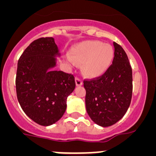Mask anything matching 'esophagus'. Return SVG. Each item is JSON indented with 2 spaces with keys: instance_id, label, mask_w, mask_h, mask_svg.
<instances>
[{
  "instance_id": "esophagus-1",
  "label": "esophagus",
  "mask_w": 156,
  "mask_h": 156,
  "mask_svg": "<svg viewBox=\"0 0 156 156\" xmlns=\"http://www.w3.org/2000/svg\"><path fill=\"white\" fill-rule=\"evenodd\" d=\"M75 81H76V85L77 87H80L83 85V81L81 80L80 79H79V78H76Z\"/></svg>"
}]
</instances>
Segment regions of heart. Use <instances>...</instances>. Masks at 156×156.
Listing matches in <instances>:
<instances>
[{
	"instance_id": "heart-1",
	"label": "heart",
	"mask_w": 156,
	"mask_h": 156,
	"mask_svg": "<svg viewBox=\"0 0 156 156\" xmlns=\"http://www.w3.org/2000/svg\"><path fill=\"white\" fill-rule=\"evenodd\" d=\"M67 61L72 66L83 64V73L90 78L102 76L111 66L114 49L110 44L101 41H88L75 45L70 51Z\"/></svg>"
}]
</instances>
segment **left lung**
<instances>
[{
	"label": "left lung",
	"instance_id": "obj_1",
	"mask_svg": "<svg viewBox=\"0 0 156 156\" xmlns=\"http://www.w3.org/2000/svg\"><path fill=\"white\" fill-rule=\"evenodd\" d=\"M112 65L100 78L83 82L86 109L94 123L107 127L126 114L132 97V69L126 52L113 42Z\"/></svg>",
	"mask_w": 156,
	"mask_h": 156
}]
</instances>
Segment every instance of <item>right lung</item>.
Instances as JSON below:
<instances>
[{
  "instance_id": "right-lung-1",
  "label": "right lung",
  "mask_w": 156,
  "mask_h": 156,
  "mask_svg": "<svg viewBox=\"0 0 156 156\" xmlns=\"http://www.w3.org/2000/svg\"><path fill=\"white\" fill-rule=\"evenodd\" d=\"M61 53L53 37L32 42L18 62L16 94L24 112L41 126H51L64 115L74 76L54 69Z\"/></svg>"
}]
</instances>
